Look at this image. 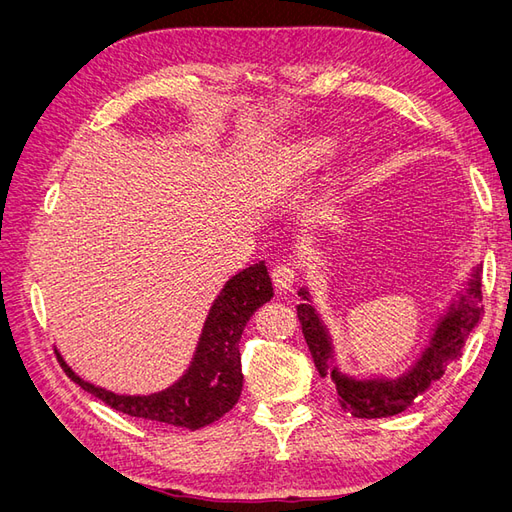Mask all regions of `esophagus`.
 Instances as JSON below:
<instances>
[{
    "label": "esophagus",
    "mask_w": 512,
    "mask_h": 512,
    "mask_svg": "<svg viewBox=\"0 0 512 512\" xmlns=\"http://www.w3.org/2000/svg\"><path fill=\"white\" fill-rule=\"evenodd\" d=\"M271 277H273V284L277 290H290L294 280H297V269H294V265L288 260L275 262L271 269Z\"/></svg>",
    "instance_id": "34e87169"
}]
</instances>
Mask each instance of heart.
<instances>
[{
  "label": "heart",
  "mask_w": 512,
  "mask_h": 512,
  "mask_svg": "<svg viewBox=\"0 0 512 512\" xmlns=\"http://www.w3.org/2000/svg\"><path fill=\"white\" fill-rule=\"evenodd\" d=\"M329 151H331V143H324V141H322V143L316 145V156H318V158L324 156V153H329Z\"/></svg>",
  "instance_id": "1"
}]
</instances>
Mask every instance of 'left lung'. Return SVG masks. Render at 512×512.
Segmentation results:
<instances>
[{
	"label": "left lung",
	"mask_w": 512,
	"mask_h": 512,
	"mask_svg": "<svg viewBox=\"0 0 512 512\" xmlns=\"http://www.w3.org/2000/svg\"><path fill=\"white\" fill-rule=\"evenodd\" d=\"M480 271L483 265H476L470 271L466 286H463L446 312L433 324V333L429 335L427 346L418 354V359L395 378L374 376V378H354L344 374L335 365L333 339L322 322L316 307L312 305V294L307 288H299V297L305 301L297 305V314L303 327L305 342L312 352V359L320 376L331 378L339 404L346 412L359 418H382L404 412L414 404L418 395H423L429 386L444 376L448 363L457 361L463 354L466 339L483 314V292H480Z\"/></svg>",
	"instance_id": "8db88e82"
}]
</instances>
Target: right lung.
<instances>
[{
	"label": "right lung",
	"instance_id": "add662e5",
	"mask_svg": "<svg viewBox=\"0 0 512 512\" xmlns=\"http://www.w3.org/2000/svg\"><path fill=\"white\" fill-rule=\"evenodd\" d=\"M271 297L273 284L265 260L232 275L209 309L190 367L158 393L119 395L83 380L57 352L59 363L68 378L113 410L194 431L218 421L239 401L243 389L241 333L256 309Z\"/></svg>",
	"mask_w": 512,
	"mask_h": 512
}]
</instances>
